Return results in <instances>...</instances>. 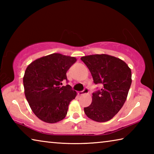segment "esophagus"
I'll return each mask as SVG.
<instances>
[{"label": "esophagus", "instance_id": "obj_1", "mask_svg": "<svg viewBox=\"0 0 154 154\" xmlns=\"http://www.w3.org/2000/svg\"><path fill=\"white\" fill-rule=\"evenodd\" d=\"M88 92H89V90H88V89H87V88H85V89L83 91L78 92V95L82 96V95H83V94H88Z\"/></svg>", "mask_w": 154, "mask_h": 154}]
</instances>
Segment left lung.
I'll list each match as a JSON object with an SVG mask.
<instances>
[{"instance_id": "obj_1", "label": "left lung", "mask_w": 154, "mask_h": 154, "mask_svg": "<svg viewBox=\"0 0 154 154\" xmlns=\"http://www.w3.org/2000/svg\"><path fill=\"white\" fill-rule=\"evenodd\" d=\"M95 84L103 87L92 94V102L84 108L90 119L98 122L110 120L123 106L132 83L131 70L126 62L107 54L83 56Z\"/></svg>"}]
</instances>
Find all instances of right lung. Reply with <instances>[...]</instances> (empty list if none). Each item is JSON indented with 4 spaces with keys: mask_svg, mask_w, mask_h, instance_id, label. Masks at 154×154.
I'll list each match as a JSON object with an SVG mask.
<instances>
[{
    "mask_svg": "<svg viewBox=\"0 0 154 154\" xmlns=\"http://www.w3.org/2000/svg\"><path fill=\"white\" fill-rule=\"evenodd\" d=\"M77 61L75 57L54 53L35 60L23 77L24 94L35 116L47 123L58 122L66 117L69 103L77 92L67 81L66 72Z\"/></svg>",
    "mask_w": 154,
    "mask_h": 154,
    "instance_id": "right-lung-1",
    "label": "right lung"
}]
</instances>
